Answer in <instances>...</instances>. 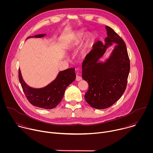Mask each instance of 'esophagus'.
Instances as JSON below:
<instances>
[{
  "label": "esophagus",
  "instance_id": "esophagus-1",
  "mask_svg": "<svg viewBox=\"0 0 153 153\" xmlns=\"http://www.w3.org/2000/svg\"><path fill=\"white\" fill-rule=\"evenodd\" d=\"M76 81H79L80 80H82V77L78 75H76Z\"/></svg>",
  "mask_w": 153,
  "mask_h": 153
}]
</instances>
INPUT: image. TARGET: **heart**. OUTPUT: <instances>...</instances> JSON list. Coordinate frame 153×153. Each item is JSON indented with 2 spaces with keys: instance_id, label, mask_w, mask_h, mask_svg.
<instances>
[{
  "instance_id": "obj_1",
  "label": "heart",
  "mask_w": 153,
  "mask_h": 153,
  "mask_svg": "<svg viewBox=\"0 0 153 153\" xmlns=\"http://www.w3.org/2000/svg\"><path fill=\"white\" fill-rule=\"evenodd\" d=\"M85 33L82 30H78L74 31L69 39L65 43L64 48L66 50H71L76 47L80 42L82 39L84 37L82 45L80 48L79 54L81 56H83L88 51L91 43L93 40L94 36L92 33H87L85 36Z\"/></svg>"
}]
</instances>
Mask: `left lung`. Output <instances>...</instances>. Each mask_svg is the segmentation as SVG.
Returning a JSON list of instances; mask_svg holds the SVG:
<instances>
[{
    "mask_svg": "<svg viewBox=\"0 0 153 153\" xmlns=\"http://www.w3.org/2000/svg\"><path fill=\"white\" fill-rule=\"evenodd\" d=\"M107 37L103 43L99 40L82 63V78L88 83L85 94L86 102L94 108L105 109L123 95L130 70L129 59L123 40L110 27L106 26ZM115 44L104 61L100 59L106 50Z\"/></svg>",
    "mask_w": 153,
    "mask_h": 153,
    "instance_id": "obj_1",
    "label": "left lung"
}]
</instances>
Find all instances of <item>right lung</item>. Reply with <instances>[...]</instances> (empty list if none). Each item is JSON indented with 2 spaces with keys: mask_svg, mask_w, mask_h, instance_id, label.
<instances>
[{
  "mask_svg": "<svg viewBox=\"0 0 153 153\" xmlns=\"http://www.w3.org/2000/svg\"><path fill=\"white\" fill-rule=\"evenodd\" d=\"M46 34H40L30 38H41ZM74 68H68L60 71L56 79L42 88H33L30 86L24 80L20 70H19V79L22 87L23 91L28 101L34 106L43 108L53 109L55 108L62 100L67 87L76 79Z\"/></svg>",
  "mask_w": 153,
  "mask_h": 153,
  "instance_id": "right-lung-1",
  "label": "right lung"
}]
</instances>
